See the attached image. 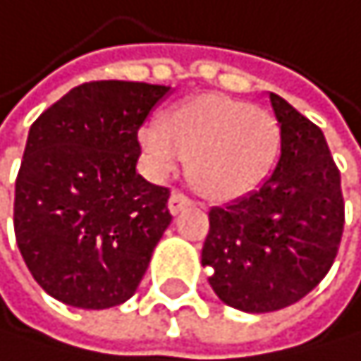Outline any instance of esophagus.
Returning <instances> with one entry per match:
<instances>
[{"mask_svg":"<svg viewBox=\"0 0 361 361\" xmlns=\"http://www.w3.org/2000/svg\"><path fill=\"white\" fill-rule=\"evenodd\" d=\"M192 202H190V197L186 195V192H182V190H173V195H171V199H169V210L173 212V214H177L182 208H186V206H190Z\"/></svg>","mask_w":361,"mask_h":361,"instance_id":"obj_1","label":"esophagus"}]
</instances>
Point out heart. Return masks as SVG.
<instances>
[{
	"label": "heart",
	"instance_id": "obj_1",
	"mask_svg": "<svg viewBox=\"0 0 361 361\" xmlns=\"http://www.w3.org/2000/svg\"><path fill=\"white\" fill-rule=\"evenodd\" d=\"M140 145L155 175H169L190 159V182L212 199L239 197L267 175L279 151V125L261 107L226 96H197L162 122L140 131Z\"/></svg>",
	"mask_w": 361,
	"mask_h": 361
}]
</instances>
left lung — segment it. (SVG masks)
I'll return each mask as SVG.
<instances>
[{"mask_svg": "<svg viewBox=\"0 0 361 361\" xmlns=\"http://www.w3.org/2000/svg\"><path fill=\"white\" fill-rule=\"evenodd\" d=\"M281 127L279 164L259 188L214 206L202 250L226 305L267 314L305 298L331 269L344 230L340 171L309 118L269 94Z\"/></svg>", "mask_w": 361, "mask_h": 361, "instance_id": "1", "label": "left lung"}]
</instances>
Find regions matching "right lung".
<instances>
[{
    "instance_id": "1",
    "label": "right lung",
    "mask_w": 361,
    "mask_h": 361,
    "mask_svg": "<svg viewBox=\"0 0 361 361\" xmlns=\"http://www.w3.org/2000/svg\"><path fill=\"white\" fill-rule=\"evenodd\" d=\"M164 85L92 80L30 127L15 184V236L56 300L109 309L129 300L171 224V190L135 173L137 131Z\"/></svg>"
}]
</instances>
